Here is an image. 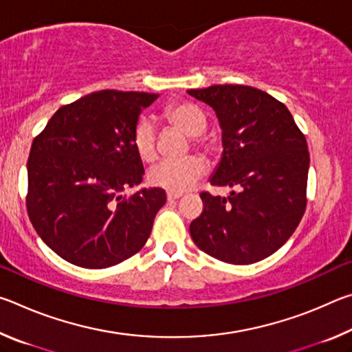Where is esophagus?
<instances>
[{"label": "esophagus", "mask_w": 352, "mask_h": 352, "mask_svg": "<svg viewBox=\"0 0 352 352\" xmlns=\"http://www.w3.org/2000/svg\"><path fill=\"white\" fill-rule=\"evenodd\" d=\"M166 195H168V200H177V199L182 197L183 192H170V190H169V192Z\"/></svg>", "instance_id": "34e87169"}]
</instances>
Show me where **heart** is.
Segmentation results:
<instances>
[{
    "label": "heart",
    "instance_id": "obj_1",
    "mask_svg": "<svg viewBox=\"0 0 352 352\" xmlns=\"http://www.w3.org/2000/svg\"><path fill=\"white\" fill-rule=\"evenodd\" d=\"M164 121L172 129L190 136L192 146L205 153H214L216 141L210 136L201 135L206 130L208 119L197 105L190 102L170 104L163 113ZM133 146L142 162L152 163L158 158V136L157 129L151 119L142 118L133 132ZM206 174V163L197 155H190L178 162H163L148 170V182L153 186L170 192H183L194 186Z\"/></svg>",
    "mask_w": 352,
    "mask_h": 352
}]
</instances>
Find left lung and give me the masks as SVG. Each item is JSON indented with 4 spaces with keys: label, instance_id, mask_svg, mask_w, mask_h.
<instances>
[{
    "label": "left lung",
    "instance_id": "1",
    "mask_svg": "<svg viewBox=\"0 0 352 352\" xmlns=\"http://www.w3.org/2000/svg\"><path fill=\"white\" fill-rule=\"evenodd\" d=\"M212 107L223 153L210 178L234 188L228 197L201 192L204 211L189 225L201 252L228 264L265 259L294 234L306 211L309 151L283 102L247 85L188 90Z\"/></svg>",
    "mask_w": 352,
    "mask_h": 352
}]
</instances>
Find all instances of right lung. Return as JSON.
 Instances as JSON below:
<instances>
[{
  "label": "right lung",
  "mask_w": 352,
  "mask_h": 352,
  "mask_svg": "<svg viewBox=\"0 0 352 352\" xmlns=\"http://www.w3.org/2000/svg\"><path fill=\"white\" fill-rule=\"evenodd\" d=\"M158 94L102 90L63 105L35 136L28 160L26 206L52 252L83 269H107L144 247L166 204L142 182L133 146L142 109Z\"/></svg>",
  "instance_id": "1"
}]
</instances>
